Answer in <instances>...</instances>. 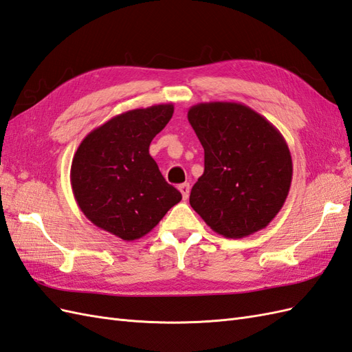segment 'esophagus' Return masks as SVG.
Instances as JSON below:
<instances>
[{
  "mask_svg": "<svg viewBox=\"0 0 352 352\" xmlns=\"http://www.w3.org/2000/svg\"><path fill=\"white\" fill-rule=\"evenodd\" d=\"M179 191H180V194H182L184 199H186L189 197V191H191V186H189V184H180Z\"/></svg>",
  "mask_w": 352,
  "mask_h": 352,
  "instance_id": "34e87169",
  "label": "esophagus"
}]
</instances>
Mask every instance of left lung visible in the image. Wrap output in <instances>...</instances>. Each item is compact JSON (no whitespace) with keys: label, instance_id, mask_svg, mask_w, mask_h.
<instances>
[{"label":"left lung","instance_id":"8db88e82","mask_svg":"<svg viewBox=\"0 0 352 352\" xmlns=\"http://www.w3.org/2000/svg\"><path fill=\"white\" fill-rule=\"evenodd\" d=\"M188 120L204 148V173L189 204L226 239L267 228L286 201L293 175L281 133L236 102L198 103L189 108Z\"/></svg>","mask_w":352,"mask_h":352}]
</instances>
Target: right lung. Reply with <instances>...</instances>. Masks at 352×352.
Instances as JSON below:
<instances>
[{
  "label": "right lung",
  "mask_w": 352,
  "mask_h": 352,
  "mask_svg": "<svg viewBox=\"0 0 352 352\" xmlns=\"http://www.w3.org/2000/svg\"><path fill=\"white\" fill-rule=\"evenodd\" d=\"M172 103L122 112L82 139L71 164L81 212L124 241L146 235L182 199L166 182L149 145L173 116Z\"/></svg>",
  "instance_id": "right-lung-1"
}]
</instances>
